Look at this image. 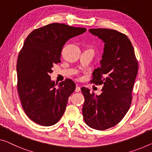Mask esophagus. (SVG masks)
<instances>
[{"label": "esophagus", "instance_id": "esophagus-1", "mask_svg": "<svg viewBox=\"0 0 152 152\" xmlns=\"http://www.w3.org/2000/svg\"><path fill=\"white\" fill-rule=\"evenodd\" d=\"M80 91V87H79V86H76V89H75V91L76 92H79Z\"/></svg>", "mask_w": 152, "mask_h": 152}]
</instances>
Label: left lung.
Returning a JSON list of instances; mask_svg holds the SVG:
<instances>
[{
    "label": "left lung",
    "instance_id": "left-lung-1",
    "mask_svg": "<svg viewBox=\"0 0 152 152\" xmlns=\"http://www.w3.org/2000/svg\"><path fill=\"white\" fill-rule=\"evenodd\" d=\"M89 31L104 43L101 66L94 70L91 80L103 87L99 96L81 88L85 97L83 115L90 128L104 130L117 125L128 111L139 66L132 45L125 34L108 28Z\"/></svg>",
    "mask_w": 152,
    "mask_h": 152
}]
</instances>
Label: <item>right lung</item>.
<instances>
[{
	"label": "right lung",
	"mask_w": 152,
	"mask_h": 152,
	"mask_svg": "<svg viewBox=\"0 0 152 152\" xmlns=\"http://www.w3.org/2000/svg\"><path fill=\"white\" fill-rule=\"evenodd\" d=\"M85 28L53 23L33 31L26 37L17 61L18 91L22 108L35 123L50 126L61 118L68 98L76 89L70 79L58 84L50 74L60 63L61 50L70 38L83 34Z\"/></svg>",
	"instance_id": "obj_1"
}]
</instances>
